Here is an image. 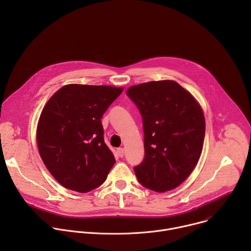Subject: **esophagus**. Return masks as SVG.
Segmentation results:
<instances>
[{
  "instance_id": "1",
  "label": "esophagus",
  "mask_w": 251,
  "mask_h": 251,
  "mask_svg": "<svg viewBox=\"0 0 251 251\" xmlns=\"http://www.w3.org/2000/svg\"><path fill=\"white\" fill-rule=\"evenodd\" d=\"M117 153L119 155L120 158H123L124 157V149L123 148H118L117 149Z\"/></svg>"
}]
</instances>
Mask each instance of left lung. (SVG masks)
Masks as SVG:
<instances>
[{
  "instance_id": "left-lung-1",
  "label": "left lung",
  "mask_w": 251,
  "mask_h": 251,
  "mask_svg": "<svg viewBox=\"0 0 251 251\" xmlns=\"http://www.w3.org/2000/svg\"><path fill=\"white\" fill-rule=\"evenodd\" d=\"M126 94L143 120L145 156L134 167L139 183L158 193L178 187L201 154L205 121L200 104L172 80L134 85Z\"/></svg>"
}]
</instances>
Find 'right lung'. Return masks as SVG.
Here are the masks:
<instances>
[{"mask_svg": "<svg viewBox=\"0 0 251 251\" xmlns=\"http://www.w3.org/2000/svg\"><path fill=\"white\" fill-rule=\"evenodd\" d=\"M123 88L68 84L42 111L37 142L40 155L64 188L88 193L101 186L115 158L104 142L101 118Z\"/></svg>", "mask_w": 251, "mask_h": 251, "instance_id": "obj_1", "label": "right lung"}]
</instances>
